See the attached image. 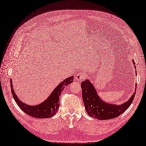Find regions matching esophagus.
<instances>
[{
    "label": "esophagus",
    "instance_id": "obj_1",
    "mask_svg": "<svg viewBox=\"0 0 146 146\" xmlns=\"http://www.w3.org/2000/svg\"><path fill=\"white\" fill-rule=\"evenodd\" d=\"M86 78V76L85 74L82 73H78L76 75H75L74 78L78 81H82Z\"/></svg>",
    "mask_w": 146,
    "mask_h": 146
}]
</instances>
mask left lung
Here are the masks:
<instances>
[{"label":"left lung","instance_id":"left-lung-1","mask_svg":"<svg viewBox=\"0 0 146 146\" xmlns=\"http://www.w3.org/2000/svg\"><path fill=\"white\" fill-rule=\"evenodd\" d=\"M134 66L135 63L132 61ZM135 90L129 100L121 105L107 103L98 95L95 87L88 79L81 82L82 100L88 115L100 120H107L119 116L128 109L132 103L136 93Z\"/></svg>","mask_w":146,"mask_h":146}]
</instances>
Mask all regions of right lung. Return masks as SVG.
Returning a JSON list of instances; mask_svg holds the SVG:
<instances>
[{"label": "right lung", "instance_id": "obj_1", "mask_svg": "<svg viewBox=\"0 0 146 146\" xmlns=\"http://www.w3.org/2000/svg\"><path fill=\"white\" fill-rule=\"evenodd\" d=\"M73 76L65 79L55 88L51 95L40 104L36 106H29L22 102L18 98L13 90L12 79H10L11 90L13 96L17 106L24 111L26 114L36 118H48L54 116L58 111L59 107V98L65 86L73 82Z\"/></svg>", "mask_w": 146, "mask_h": 146}]
</instances>
